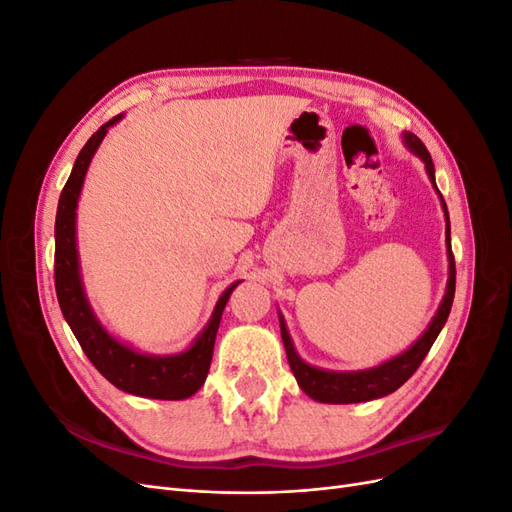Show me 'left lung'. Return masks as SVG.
<instances>
[{
  "label": "left lung",
  "mask_w": 512,
  "mask_h": 512,
  "mask_svg": "<svg viewBox=\"0 0 512 512\" xmlns=\"http://www.w3.org/2000/svg\"><path fill=\"white\" fill-rule=\"evenodd\" d=\"M404 143L412 153H416V156L425 162L429 181L433 188H436V192L440 194L438 185H436V168H433L431 156L421 138L412 132H404ZM440 200H442V209H444V218H446V252H448L446 292H444V299L438 307L436 316H433V320L429 322L427 331L418 337L406 352L393 356V359L384 361L378 367L361 369V371L318 369L314 365H307L297 354V350H294L284 316L280 314L282 339H284V348H286V356H288L292 374H294V378H297L301 389L312 399L320 401V404H359V401H369V399L391 395L414 374L418 365L423 363L427 352L431 350L433 342H436V337L440 335L442 327L446 324L448 314H451L453 297H455V258H453V250H451V220H448V209H446L442 194H440Z\"/></svg>",
  "instance_id": "obj_1"
}]
</instances>
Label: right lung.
I'll list each match as a JSON object with an SVG mask.
<instances>
[{
    "instance_id": "add662e5",
    "label": "right lung",
    "mask_w": 512,
    "mask_h": 512,
    "mask_svg": "<svg viewBox=\"0 0 512 512\" xmlns=\"http://www.w3.org/2000/svg\"><path fill=\"white\" fill-rule=\"evenodd\" d=\"M123 115L113 117L89 138L76 158L72 173L61 190L57 218H55V292L57 301L74 337L79 339L87 359L94 363L100 374L117 389L136 397L149 399H188L205 384L209 374L215 333H218L222 312L230 299V292L239 286L235 282L224 290L215 305L207 327L196 337V342L179 354H143L128 344L119 342L108 333L91 309L81 282L79 252H76V205L87 168L98 151L108 128Z\"/></svg>"
}]
</instances>
